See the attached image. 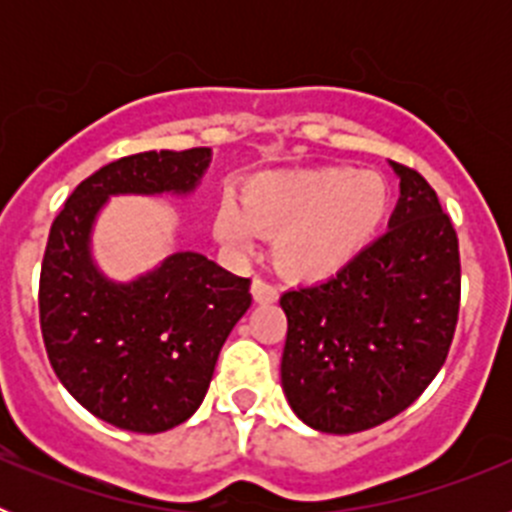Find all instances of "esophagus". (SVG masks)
<instances>
[{
	"label": "esophagus",
	"mask_w": 512,
	"mask_h": 512,
	"mask_svg": "<svg viewBox=\"0 0 512 512\" xmlns=\"http://www.w3.org/2000/svg\"><path fill=\"white\" fill-rule=\"evenodd\" d=\"M251 295H253V300L259 302V305H269V302L277 300L279 292H277V287H274V284L264 282V279H253Z\"/></svg>",
	"instance_id": "34e87169"
}]
</instances>
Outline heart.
Listing matches in <instances>:
<instances>
[{"label":"heart","mask_w":512,"mask_h":512,"mask_svg":"<svg viewBox=\"0 0 512 512\" xmlns=\"http://www.w3.org/2000/svg\"><path fill=\"white\" fill-rule=\"evenodd\" d=\"M390 210V189L377 171L320 166L251 176L241 202L223 197L215 235L235 251L274 235V264L292 279L341 271L374 241Z\"/></svg>","instance_id":"obj_1"}]
</instances>
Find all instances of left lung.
Wrapping results in <instances>:
<instances>
[{"instance_id": "obj_1", "label": "left lung", "mask_w": 512, "mask_h": 512, "mask_svg": "<svg viewBox=\"0 0 512 512\" xmlns=\"http://www.w3.org/2000/svg\"><path fill=\"white\" fill-rule=\"evenodd\" d=\"M390 230L320 284L284 292L282 387L297 418L359 433L410 408L449 356L459 320V238L436 192L390 161Z\"/></svg>"}]
</instances>
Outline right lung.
I'll use <instances>...</instances> for the list:
<instances>
[{"label":"right lung","mask_w":512,"mask_h":512,"mask_svg":"<svg viewBox=\"0 0 512 512\" xmlns=\"http://www.w3.org/2000/svg\"><path fill=\"white\" fill-rule=\"evenodd\" d=\"M210 148L117 158L58 212L40 269V330L61 384L92 415L133 433L184 423L205 400L217 354L251 307V279L179 251L133 282L92 261V228L112 194H189Z\"/></svg>","instance_id":"1"}]
</instances>
